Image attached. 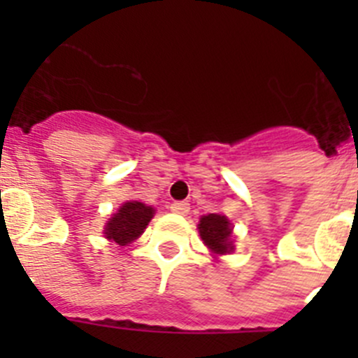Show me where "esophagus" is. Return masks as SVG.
I'll use <instances>...</instances> for the list:
<instances>
[{
  "instance_id": "obj_1",
  "label": "esophagus",
  "mask_w": 358,
  "mask_h": 358,
  "mask_svg": "<svg viewBox=\"0 0 358 358\" xmlns=\"http://www.w3.org/2000/svg\"><path fill=\"white\" fill-rule=\"evenodd\" d=\"M170 210L177 215H186L189 211V204L185 201H177V202H172V204H170Z\"/></svg>"
}]
</instances>
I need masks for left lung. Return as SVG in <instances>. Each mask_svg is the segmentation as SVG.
Masks as SVG:
<instances>
[{"instance_id":"left-lung-1","label":"left lung","mask_w":358,"mask_h":358,"mask_svg":"<svg viewBox=\"0 0 358 358\" xmlns=\"http://www.w3.org/2000/svg\"><path fill=\"white\" fill-rule=\"evenodd\" d=\"M231 224L224 215L210 213L201 218L199 224V233L208 248L217 255H226L233 251V242H231Z\"/></svg>"}]
</instances>
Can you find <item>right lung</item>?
I'll return each instance as SVG.
<instances>
[{
	"label": "right lung",
	"instance_id": "1",
	"mask_svg": "<svg viewBox=\"0 0 358 358\" xmlns=\"http://www.w3.org/2000/svg\"><path fill=\"white\" fill-rule=\"evenodd\" d=\"M152 217H154V208L145 206L143 202L138 201L125 202L118 213L110 217L106 227V238L113 240L118 245H127L143 233Z\"/></svg>",
	"mask_w": 358,
	"mask_h": 358
}]
</instances>
